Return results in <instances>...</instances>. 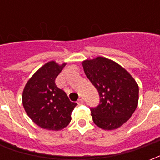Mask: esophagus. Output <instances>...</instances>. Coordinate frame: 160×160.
<instances>
[{
    "mask_svg": "<svg viewBox=\"0 0 160 160\" xmlns=\"http://www.w3.org/2000/svg\"><path fill=\"white\" fill-rule=\"evenodd\" d=\"M77 104H79V105H81V104H84V100L83 98H79L78 101H77Z\"/></svg>",
    "mask_w": 160,
    "mask_h": 160,
    "instance_id": "34e87169",
    "label": "esophagus"
}]
</instances>
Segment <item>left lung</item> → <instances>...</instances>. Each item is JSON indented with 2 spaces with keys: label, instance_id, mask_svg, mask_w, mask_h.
I'll return each mask as SVG.
<instances>
[{
  "label": "left lung",
  "instance_id": "1",
  "mask_svg": "<svg viewBox=\"0 0 160 160\" xmlns=\"http://www.w3.org/2000/svg\"><path fill=\"white\" fill-rule=\"evenodd\" d=\"M82 66L100 98L99 104L91 109L94 123L104 130L120 128L137 108L138 84L125 68L103 56L85 60Z\"/></svg>",
  "mask_w": 160,
  "mask_h": 160
}]
</instances>
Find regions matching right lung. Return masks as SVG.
Listing matches in <instances>:
<instances>
[{
    "instance_id": "right-lung-1",
    "label": "right lung",
    "mask_w": 160,
    "mask_h": 160,
    "mask_svg": "<svg viewBox=\"0 0 160 160\" xmlns=\"http://www.w3.org/2000/svg\"><path fill=\"white\" fill-rule=\"evenodd\" d=\"M65 66L66 62L60 65L55 61L45 63L30 78L23 91L22 103L26 114L44 129L58 131L66 128L77 105L55 83Z\"/></svg>"
}]
</instances>
